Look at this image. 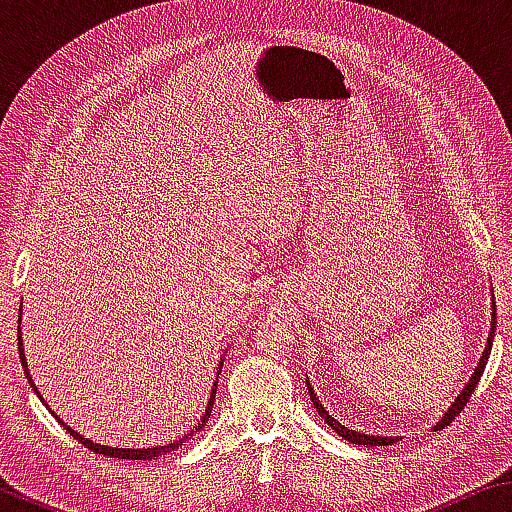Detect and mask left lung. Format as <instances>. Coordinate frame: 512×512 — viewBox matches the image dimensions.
Here are the masks:
<instances>
[{
	"instance_id": "1",
	"label": "left lung",
	"mask_w": 512,
	"mask_h": 512,
	"mask_svg": "<svg viewBox=\"0 0 512 512\" xmlns=\"http://www.w3.org/2000/svg\"><path fill=\"white\" fill-rule=\"evenodd\" d=\"M492 298H495V293H492ZM495 329H497V305H495V300H492V320H490V334H488V345H485V350H483V357H481V361H479V366L474 368V372H472V377H470V381H467L465 384V388L461 391V395L456 397L454 400V404L449 406V409L445 411V415L443 418L438 420V424L433 429H445L449 422H452L458 413L463 411V406L470 402V397H472V393H474V388H476V384H479V379H481V375H483V370H485V363H488V357H490V350H492V339H495ZM307 388H309V397H311V402H314V409L318 411V415L320 418H323L329 427H332L336 433H339L341 438H345L348 440V443H352V445H363V447H386V445H393V443H397V440H400V436H370V433H363V431H354V429H350V427H345V424H341L339 420H334L332 415H329V411L325 409L323 404H320V400L316 397V393H314V388H311V384H309V379H307Z\"/></svg>"
}]
</instances>
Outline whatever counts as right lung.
<instances>
[{
    "mask_svg": "<svg viewBox=\"0 0 512 512\" xmlns=\"http://www.w3.org/2000/svg\"><path fill=\"white\" fill-rule=\"evenodd\" d=\"M20 316H22V309H20ZM20 323H22V318L17 320V352H20V361H22V368H24V375H27V379H29V384H31V388H33V393H36L38 397H40V402L47 406L49 409V404L42 400V395L38 393V388H36V384H33V379H31V372H29V368H27V357H24V343H22V334H20ZM225 357V354H223ZM223 357H221V361H219V370H216V379H214V386H212V393H210V400H207V406H205V413L201 415V422L196 424V427L189 431V433H185L183 438H178V440H173V443H167V445H155V447H146V449H140V447H131V449H126V447H108V445H101V443H92V440H88V438H83L81 433H76L72 427H67V424L58 418V415L54 413V418L63 424L65 427V431L69 433V436L72 438H76L79 440V443L83 445V447H88L90 452H94V454H103V456H112V458H128V461H151V458H158V456H164V454H169V452H176L178 447H183L189 438L194 436V431H201L203 427H205V422L210 420V413H212V406H214V397H216V386H219V372H221V366H223Z\"/></svg>",
    "mask_w": 512,
    "mask_h": 512,
    "instance_id": "1",
    "label": "right lung"
}]
</instances>
